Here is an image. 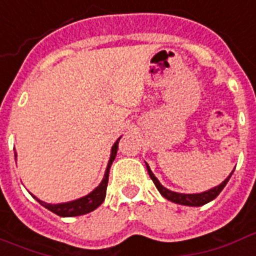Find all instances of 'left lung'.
<instances>
[{
	"label": "left lung",
	"mask_w": 256,
	"mask_h": 256,
	"mask_svg": "<svg viewBox=\"0 0 256 256\" xmlns=\"http://www.w3.org/2000/svg\"><path fill=\"white\" fill-rule=\"evenodd\" d=\"M148 172H149V176H150V179L154 183V186L157 187V190L160 191V194H162L164 198H166L168 200H171V202H175V204H179V205H187V206H202L210 202V200H213L216 196H218L220 192L222 191V188L225 187V184L228 183L229 178L230 175L225 179L220 186L214 187V188H212L209 191H205V192H200V194H179V192H175V191H171L166 188L164 186H162V183L157 180V178L153 175V172L150 171V168L149 166H146Z\"/></svg>",
	"instance_id": "1"
}]
</instances>
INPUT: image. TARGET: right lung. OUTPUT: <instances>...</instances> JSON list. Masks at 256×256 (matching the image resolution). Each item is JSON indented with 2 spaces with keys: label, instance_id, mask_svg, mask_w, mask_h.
I'll list each match as a JSON object with an SVG mask.
<instances>
[{
  "label": "right lung",
  "instance_id": "1",
  "mask_svg": "<svg viewBox=\"0 0 256 256\" xmlns=\"http://www.w3.org/2000/svg\"><path fill=\"white\" fill-rule=\"evenodd\" d=\"M120 138H118V141L114 144L112 149H111V157H110L108 166H107V170H106V174H104V178L102 183L99 186L96 187L90 194L82 196L80 200H72V202H66V204H58V205H51V204H46L43 200H38L36 196H34L35 200L40 204L42 206H44L46 209H48L52 213H56V216H60V217H76V216L86 214L92 210H94L96 208H99L102 204H103L104 198H106V192H107V184H108V174L110 168H111V164L115 160V156H116V152H118V142Z\"/></svg>",
  "mask_w": 256,
  "mask_h": 256
}]
</instances>
